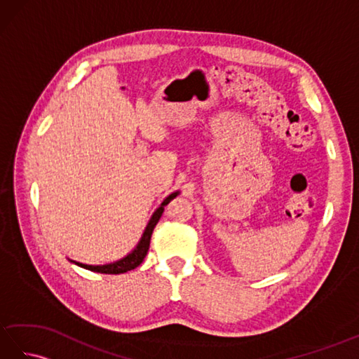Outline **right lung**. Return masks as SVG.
I'll list each match as a JSON object with an SVG mask.
<instances>
[{
  "label": "right lung",
  "instance_id": "1",
  "mask_svg": "<svg viewBox=\"0 0 359 359\" xmlns=\"http://www.w3.org/2000/svg\"><path fill=\"white\" fill-rule=\"evenodd\" d=\"M177 194H179V191H175V193L168 196L166 199L162 202V205H160V207L154 211V215H152V217L149 219L147 228H144L140 242L137 243V247L128 256H125L123 259H120V261H116V262H111V264H104V265H88V264H81V262H75V261H71V262L77 264L79 266H81V269L97 271V273H104V274H120V273H126L129 270H134L135 266H139L143 262L144 256H147V253H148L151 234H152V231H154V226L157 225L160 217H162L165 207Z\"/></svg>",
  "mask_w": 359,
  "mask_h": 359
}]
</instances>
